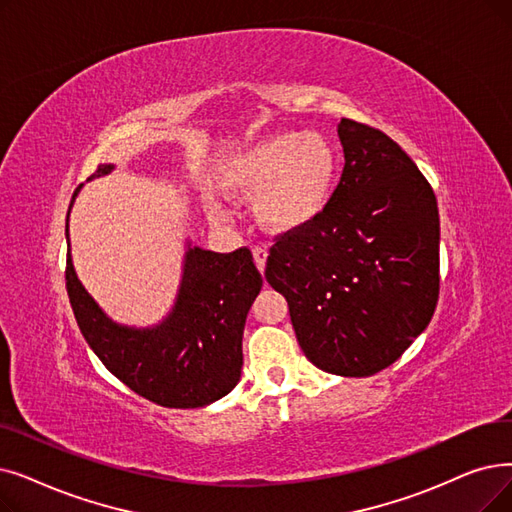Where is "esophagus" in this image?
<instances>
[{"label":"esophagus","instance_id":"1","mask_svg":"<svg viewBox=\"0 0 512 512\" xmlns=\"http://www.w3.org/2000/svg\"><path fill=\"white\" fill-rule=\"evenodd\" d=\"M253 259H255V263H257L259 272L263 274V272H265V261H268V249L255 247V249H253Z\"/></svg>","mask_w":512,"mask_h":512}]
</instances>
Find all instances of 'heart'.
Instances as JSON below:
<instances>
[{
  "label": "heart",
  "mask_w": 512,
  "mask_h": 512,
  "mask_svg": "<svg viewBox=\"0 0 512 512\" xmlns=\"http://www.w3.org/2000/svg\"><path fill=\"white\" fill-rule=\"evenodd\" d=\"M341 173L337 146L318 131H282L234 157L221 175L232 194L255 196V213L272 232H299L328 211Z\"/></svg>",
  "instance_id": "b5f03b06"
}]
</instances>
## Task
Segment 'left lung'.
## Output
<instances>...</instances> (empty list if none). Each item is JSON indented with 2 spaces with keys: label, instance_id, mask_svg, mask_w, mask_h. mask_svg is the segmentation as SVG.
Returning <instances> with one entry per match:
<instances>
[{
  "label": "left lung",
  "instance_id": "obj_1",
  "mask_svg": "<svg viewBox=\"0 0 512 512\" xmlns=\"http://www.w3.org/2000/svg\"><path fill=\"white\" fill-rule=\"evenodd\" d=\"M345 167L328 211L276 238L265 280L284 295L305 358L370 376L425 330L439 299L437 198L387 133L341 119Z\"/></svg>",
  "mask_w": 512,
  "mask_h": 512
}]
</instances>
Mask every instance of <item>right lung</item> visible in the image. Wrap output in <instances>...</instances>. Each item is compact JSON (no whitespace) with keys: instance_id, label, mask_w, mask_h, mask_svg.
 <instances>
[{"instance_id":"right-lung-1","label":"right lung","mask_w":512,"mask_h":512,"mask_svg":"<svg viewBox=\"0 0 512 512\" xmlns=\"http://www.w3.org/2000/svg\"><path fill=\"white\" fill-rule=\"evenodd\" d=\"M110 171L113 165H100L92 177ZM79 190L81 186L69 213ZM64 274L81 335L106 370L131 391L165 408H203L240 381L242 330L263 284L247 247L213 253L188 244L175 305L152 328H129L110 320L79 282L71 251Z\"/></svg>"}]
</instances>
